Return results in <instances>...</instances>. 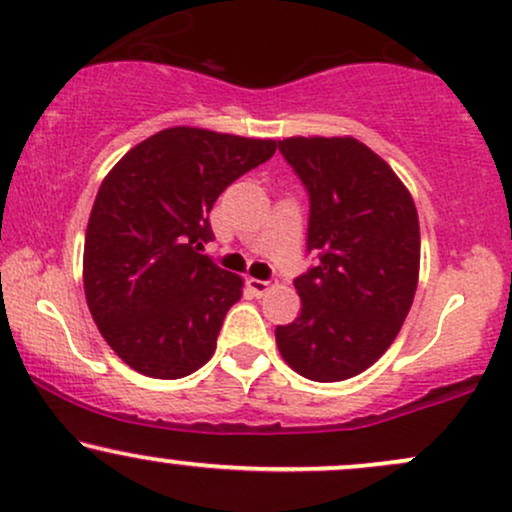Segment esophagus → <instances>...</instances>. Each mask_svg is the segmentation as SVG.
<instances>
[{
	"mask_svg": "<svg viewBox=\"0 0 512 512\" xmlns=\"http://www.w3.org/2000/svg\"><path fill=\"white\" fill-rule=\"evenodd\" d=\"M275 282H278V280H273V278H270V280H256V278H249V280H246V285H249V290H251V292L258 294V297H261V294H266V292L270 290V287L275 285Z\"/></svg>",
	"mask_w": 512,
	"mask_h": 512,
	"instance_id": "obj_1",
	"label": "esophagus"
}]
</instances>
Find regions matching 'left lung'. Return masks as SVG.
I'll use <instances>...</instances> for the list:
<instances>
[{"instance_id": "8db88e82", "label": "left lung", "mask_w": 512, "mask_h": 512, "mask_svg": "<svg viewBox=\"0 0 512 512\" xmlns=\"http://www.w3.org/2000/svg\"><path fill=\"white\" fill-rule=\"evenodd\" d=\"M278 150L309 194L306 251L294 278L302 314L275 328L297 374L333 383L388 350L419 278V220L410 191L357 138H285Z\"/></svg>"}]
</instances>
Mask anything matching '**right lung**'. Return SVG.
Wrapping results in <instances>:
<instances>
[{
	"instance_id": "1",
	"label": "right lung",
	"mask_w": 512,
	"mask_h": 512,
	"mask_svg": "<svg viewBox=\"0 0 512 512\" xmlns=\"http://www.w3.org/2000/svg\"><path fill=\"white\" fill-rule=\"evenodd\" d=\"M278 143L191 126L131 148L95 196L83 249V287L102 338L150 378L194 374L213 357L242 278L201 254L210 210Z\"/></svg>"
}]
</instances>
